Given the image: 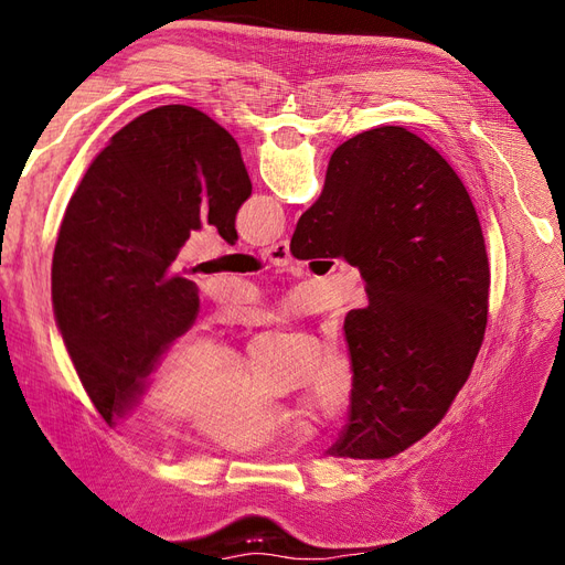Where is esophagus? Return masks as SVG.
Here are the masks:
<instances>
[{
	"instance_id": "34e87169",
	"label": "esophagus",
	"mask_w": 565,
	"mask_h": 565,
	"mask_svg": "<svg viewBox=\"0 0 565 565\" xmlns=\"http://www.w3.org/2000/svg\"><path fill=\"white\" fill-rule=\"evenodd\" d=\"M264 256L268 262H273V264H278V266H282V264H287L289 262V249H287V243L282 241V243H276V245H270V247H266L264 249Z\"/></svg>"
}]
</instances>
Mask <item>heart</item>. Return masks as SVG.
Instances as JSON below:
<instances>
[{
  "label": "heart",
  "mask_w": 565,
  "mask_h": 565,
  "mask_svg": "<svg viewBox=\"0 0 565 565\" xmlns=\"http://www.w3.org/2000/svg\"><path fill=\"white\" fill-rule=\"evenodd\" d=\"M349 386L351 372L344 358H324L313 377L318 403L339 405ZM150 403L164 415L193 417L202 436L233 450L262 448L287 424L247 374L233 377L228 351L207 339L181 341L164 355Z\"/></svg>",
  "instance_id": "heart-1"
}]
</instances>
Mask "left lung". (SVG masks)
Wrapping results in <instances>:
<instances>
[{"label": "left lung", "mask_w": 565, "mask_h": 565, "mask_svg": "<svg viewBox=\"0 0 565 565\" xmlns=\"http://www.w3.org/2000/svg\"><path fill=\"white\" fill-rule=\"evenodd\" d=\"M249 195L233 136L188 106L136 117L87 169L61 224L51 301L108 426L136 380L198 318V285L177 270L191 231L212 224L235 245V214Z\"/></svg>", "instance_id": "obj_1"}]
</instances>
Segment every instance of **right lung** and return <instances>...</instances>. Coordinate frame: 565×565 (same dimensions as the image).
I'll use <instances>...</instances> for the list:
<instances>
[{"instance_id":"obj_1","label":"right lung","mask_w":565,"mask_h":565,"mask_svg":"<svg viewBox=\"0 0 565 565\" xmlns=\"http://www.w3.org/2000/svg\"><path fill=\"white\" fill-rule=\"evenodd\" d=\"M289 252L347 259L370 299L344 320L351 424L330 455L403 452L448 413L483 344L490 268L465 183L403 127L358 134L332 152Z\"/></svg>"}]
</instances>
